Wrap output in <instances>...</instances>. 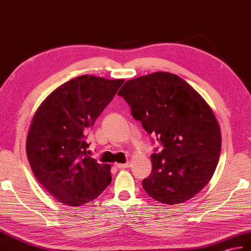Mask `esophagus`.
Here are the masks:
<instances>
[{
  "label": "esophagus",
  "instance_id": "34e87169",
  "mask_svg": "<svg viewBox=\"0 0 251 251\" xmlns=\"http://www.w3.org/2000/svg\"><path fill=\"white\" fill-rule=\"evenodd\" d=\"M116 167H118L119 169H126V168L130 167V164L129 162H126V164H118L116 165Z\"/></svg>",
  "mask_w": 251,
  "mask_h": 251
}]
</instances>
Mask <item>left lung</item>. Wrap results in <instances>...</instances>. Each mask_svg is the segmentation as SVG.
I'll use <instances>...</instances> for the list:
<instances>
[{"label": "left lung", "instance_id": "1", "mask_svg": "<svg viewBox=\"0 0 251 251\" xmlns=\"http://www.w3.org/2000/svg\"><path fill=\"white\" fill-rule=\"evenodd\" d=\"M118 95L162 147L151 155L152 172L142 180L147 194L169 205L195 197L212 178L221 150L219 125L206 101L165 72L127 81Z\"/></svg>", "mask_w": 251, "mask_h": 251}]
</instances>
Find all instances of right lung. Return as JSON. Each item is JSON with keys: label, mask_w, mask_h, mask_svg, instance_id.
<instances>
[{"label": "right lung", "mask_w": 251, "mask_h": 251, "mask_svg": "<svg viewBox=\"0 0 251 251\" xmlns=\"http://www.w3.org/2000/svg\"><path fill=\"white\" fill-rule=\"evenodd\" d=\"M124 80L80 75L52 92L35 113L26 155L35 177L69 206L93 201L111 183L110 165L87 155V133Z\"/></svg>", "instance_id": "add662e5"}]
</instances>
